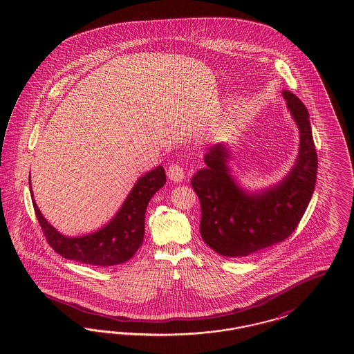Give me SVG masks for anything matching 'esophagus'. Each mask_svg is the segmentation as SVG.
<instances>
[{
    "label": "esophagus",
    "instance_id": "obj_1",
    "mask_svg": "<svg viewBox=\"0 0 354 354\" xmlns=\"http://www.w3.org/2000/svg\"><path fill=\"white\" fill-rule=\"evenodd\" d=\"M167 175H169V179H171L172 182H175V183L182 182V180L185 179V171H183V167H182L180 165H178V163H174V165L169 166Z\"/></svg>",
    "mask_w": 354,
    "mask_h": 354
}]
</instances>
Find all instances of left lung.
<instances>
[{
  "label": "left lung",
  "mask_w": 354,
  "mask_h": 354,
  "mask_svg": "<svg viewBox=\"0 0 354 354\" xmlns=\"http://www.w3.org/2000/svg\"><path fill=\"white\" fill-rule=\"evenodd\" d=\"M300 129V152L286 179L261 195H247L225 166L228 151L221 143L204 156L191 185L201 201V235L215 252L244 257L283 243L295 232L310 202L317 176V152L309 114L303 102L283 91Z\"/></svg>",
  "instance_id": "left-lung-1"
}]
</instances>
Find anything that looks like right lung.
I'll list each match as a JSON object with an SVG mask.
<instances>
[{
    "label": "right lung",
    "mask_w": 354,
    "mask_h": 354,
    "mask_svg": "<svg viewBox=\"0 0 354 354\" xmlns=\"http://www.w3.org/2000/svg\"><path fill=\"white\" fill-rule=\"evenodd\" d=\"M165 183L166 174L162 166L147 172L136 182L115 218L93 235L74 239L65 237L51 227L33 202L34 212L46 241L54 252L68 260L90 266H117L131 259L142 245L146 208L153 194Z\"/></svg>",
    "instance_id": "add662e5"
}]
</instances>
